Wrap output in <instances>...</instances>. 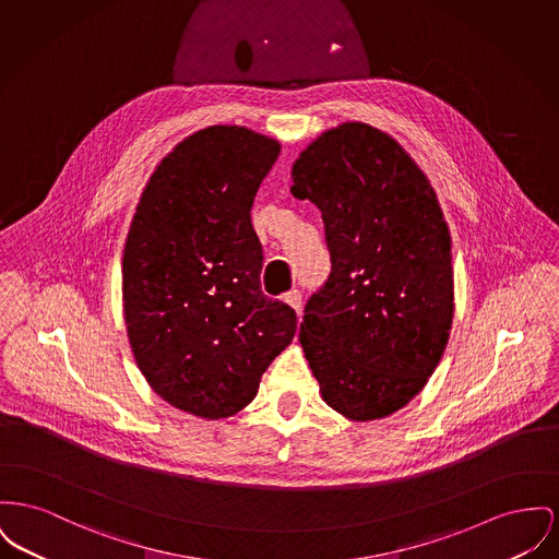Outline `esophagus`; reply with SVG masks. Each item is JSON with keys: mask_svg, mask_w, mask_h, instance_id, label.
<instances>
[{"mask_svg": "<svg viewBox=\"0 0 559 559\" xmlns=\"http://www.w3.org/2000/svg\"><path fill=\"white\" fill-rule=\"evenodd\" d=\"M285 304H289L294 310H296L297 317L301 314V294L299 292H289V294H285Z\"/></svg>", "mask_w": 559, "mask_h": 559, "instance_id": "34e87169", "label": "esophagus"}]
</instances>
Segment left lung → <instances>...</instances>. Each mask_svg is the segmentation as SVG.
Here are the masks:
<instances>
[{
    "instance_id": "8db88e82",
    "label": "left lung",
    "mask_w": 559,
    "mask_h": 559,
    "mask_svg": "<svg viewBox=\"0 0 559 559\" xmlns=\"http://www.w3.org/2000/svg\"><path fill=\"white\" fill-rule=\"evenodd\" d=\"M292 194L323 213L325 287L299 344L323 401L355 423L386 418L425 389L454 319L452 240L437 194L391 134L344 122L292 168Z\"/></svg>"
}]
</instances>
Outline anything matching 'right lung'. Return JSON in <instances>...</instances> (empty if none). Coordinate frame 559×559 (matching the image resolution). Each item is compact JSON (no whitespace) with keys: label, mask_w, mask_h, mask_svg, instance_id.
Masks as SVG:
<instances>
[{"label":"right lung","mask_w":559,"mask_h":559,"mask_svg":"<svg viewBox=\"0 0 559 559\" xmlns=\"http://www.w3.org/2000/svg\"><path fill=\"white\" fill-rule=\"evenodd\" d=\"M281 143L217 124L166 154L124 245L122 301L134 361L154 393L204 420L230 418L294 340V308L262 294L251 206Z\"/></svg>","instance_id":"1"}]
</instances>
